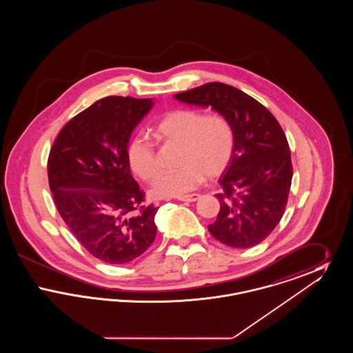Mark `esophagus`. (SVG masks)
Instances as JSON below:
<instances>
[{"label":"esophagus","instance_id":"esophagus-1","mask_svg":"<svg viewBox=\"0 0 353 353\" xmlns=\"http://www.w3.org/2000/svg\"><path fill=\"white\" fill-rule=\"evenodd\" d=\"M200 199V194H197V193H192V194H185V196H181V197H179L177 200L179 201H184V202H194L197 201Z\"/></svg>","mask_w":353,"mask_h":353}]
</instances>
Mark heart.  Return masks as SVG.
Returning <instances> with one entry per match:
<instances>
[{
	"label": "heart",
	"mask_w": 353,
	"mask_h": 353,
	"mask_svg": "<svg viewBox=\"0 0 353 353\" xmlns=\"http://www.w3.org/2000/svg\"><path fill=\"white\" fill-rule=\"evenodd\" d=\"M152 132L164 144L180 147L177 164L181 167L156 180L151 190L156 199L181 197L202 184L205 176L219 177L234 156V128L219 112L203 114L196 108H176L159 119ZM127 156L131 169L141 180L151 183L157 177V157L150 140L134 137Z\"/></svg>",
	"instance_id": "heart-1"
}]
</instances>
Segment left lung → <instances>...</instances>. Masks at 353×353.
I'll return each instance as SVG.
<instances>
[{
    "label": "left lung",
    "mask_w": 353,
    "mask_h": 353,
    "mask_svg": "<svg viewBox=\"0 0 353 353\" xmlns=\"http://www.w3.org/2000/svg\"><path fill=\"white\" fill-rule=\"evenodd\" d=\"M174 98L210 105L234 128V156L219 179L222 192L216 197L221 208L208 226L210 234L235 249L261 243L282 219L292 180L291 153L281 124L265 105L229 84H202Z\"/></svg>",
    "instance_id": "left-lung-1"
}]
</instances>
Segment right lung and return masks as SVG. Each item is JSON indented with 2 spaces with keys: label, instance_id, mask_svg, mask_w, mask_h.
<instances>
[{
  "label": "right lung",
  "instance_id": "1",
  "mask_svg": "<svg viewBox=\"0 0 353 353\" xmlns=\"http://www.w3.org/2000/svg\"><path fill=\"white\" fill-rule=\"evenodd\" d=\"M151 99L107 97L71 119L51 147L55 206L84 249L110 265L128 263L156 238V206L131 174L127 148Z\"/></svg>",
  "mask_w": 353,
  "mask_h": 353
}]
</instances>
